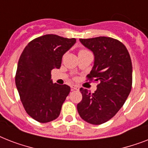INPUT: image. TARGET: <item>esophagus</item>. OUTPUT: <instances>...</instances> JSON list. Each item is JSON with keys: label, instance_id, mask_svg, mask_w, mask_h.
<instances>
[{"label": "esophagus", "instance_id": "34e87169", "mask_svg": "<svg viewBox=\"0 0 148 148\" xmlns=\"http://www.w3.org/2000/svg\"><path fill=\"white\" fill-rule=\"evenodd\" d=\"M71 90H79V87L77 85H72L71 86Z\"/></svg>", "mask_w": 148, "mask_h": 148}]
</instances>
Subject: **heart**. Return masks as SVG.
Segmentation results:
<instances>
[{
  "instance_id": "obj_1",
  "label": "heart",
  "mask_w": 148,
  "mask_h": 148,
  "mask_svg": "<svg viewBox=\"0 0 148 148\" xmlns=\"http://www.w3.org/2000/svg\"><path fill=\"white\" fill-rule=\"evenodd\" d=\"M86 51V50H81V51H79V52H81V51Z\"/></svg>"
}]
</instances>
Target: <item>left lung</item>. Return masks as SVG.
<instances>
[{"label": "left lung", "mask_w": 148, "mask_h": 148, "mask_svg": "<svg viewBox=\"0 0 148 148\" xmlns=\"http://www.w3.org/2000/svg\"><path fill=\"white\" fill-rule=\"evenodd\" d=\"M80 41L95 55L88 79L99 84L93 94L80 89L82 100L77 108L84 121L98 125L111 119L126 101L132 87V63L127 49L118 40L97 37Z\"/></svg>", "instance_id": "left-lung-1"}]
</instances>
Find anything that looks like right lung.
Instances as JSON below:
<instances>
[{"label": "right lung", "mask_w": 148, "mask_h": 148, "mask_svg": "<svg viewBox=\"0 0 148 148\" xmlns=\"http://www.w3.org/2000/svg\"><path fill=\"white\" fill-rule=\"evenodd\" d=\"M75 42V38L46 34L28 43L20 57L15 84L26 112L37 121L47 123L60 114L71 88L53 84L51 72L60 68L63 55Z\"/></svg>", "instance_id": "1"}]
</instances>
